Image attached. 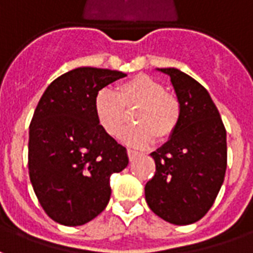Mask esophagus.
Segmentation results:
<instances>
[{"instance_id":"esophagus-1","label":"esophagus","mask_w":253,"mask_h":253,"mask_svg":"<svg viewBox=\"0 0 253 253\" xmlns=\"http://www.w3.org/2000/svg\"><path fill=\"white\" fill-rule=\"evenodd\" d=\"M127 154H128V159L134 160L138 156V152L132 150V149H127Z\"/></svg>"}]
</instances>
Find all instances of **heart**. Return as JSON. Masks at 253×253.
<instances>
[{
    "label": "heart",
    "instance_id": "heart-1",
    "mask_svg": "<svg viewBox=\"0 0 253 253\" xmlns=\"http://www.w3.org/2000/svg\"><path fill=\"white\" fill-rule=\"evenodd\" d=\"M135 111L138 126L127 130L123 141L131 146L146 148L154 138L165 141L176 131L181 118V105L176 94L165 90L159 80L137 74L116 85L115 93L99 90L93 99V111L100 127L112 138H119L128 122L127 111Z\"/></svg>",
    "mask_w": 253,
    "mask_h": 253
}]
</instances>
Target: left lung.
<instances>
[{
    "label": "left lung",
    "instance_id": "8db88e82",
    "mask_svg": "<svg viewBox=\"0 0 253 253\" xmlns=\"http://www.w3.org/2000/svg\"><path fill=\"white\" fill-rule=\"evenodd\" d=\"M168 74L181 105V118L168 142L150 154L156 173L145 186L150 210L167 222L190 225L206 215L226 170V130L201 84L175 67Z\"/></svg>",
    "mask_w": 253,
    "mask_h": 253
}]
</instances>
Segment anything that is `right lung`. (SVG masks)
<instances>
[{"mask_svg":"<svg viewBox=\"0 0 253 253\" xmlns=\"http://www.w3.org/2000/svg\"><path fill=\"white\" fill-rule=\"evenodd\" d=\"M126 74L77 67L52 81L30 125L28 169L39 203L66 226L92 221L111 196L110 179L128 164L127 150L96 121L93 99Z\"/></svg>","mask_w":253,"mask_h":253,"instance_id":"1","label":"right lung"}]
</instances>
